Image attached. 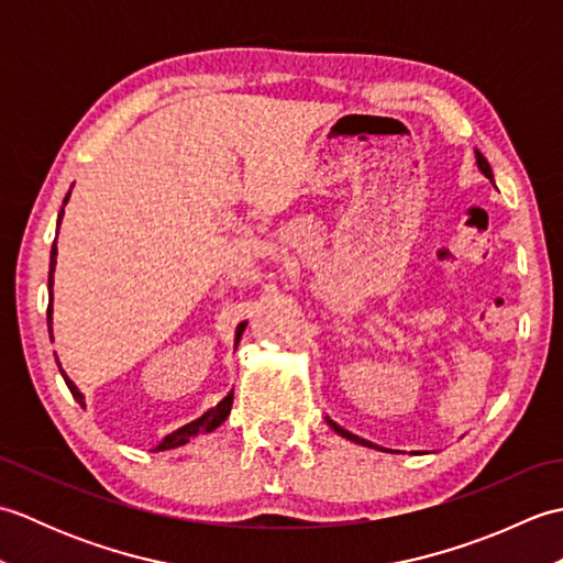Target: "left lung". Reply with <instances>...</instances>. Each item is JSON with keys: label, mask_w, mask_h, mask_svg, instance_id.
<instances>
[{"label": "left lung", "mask_w": 563, "mask_h": 563, "mask_svg": "<svg viewBox=\"0 0 563 563\" xmlns=\"http://www.w3.org/2000/svg\"><path fill=\"white\" fill-rule=\"evenodd\" d=\"M474 157H476V166H479V172L488 178V181L494 184V172H492V166H488V162H486V157L484 154L479 152V150H474ZM327 423L336 430V433L341 435V438H345V440H351V442H355V445H363V448H373V450H387V448H379V445H375V442H369V440H365V438H361V435H353L351 430H345V428H341L336 421H331V418L327 416ZM387 452H394V450H387ZM411 454H416V452H411Z\"/></svg>", "instance_id": "obj_1"}]
</instances>
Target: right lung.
Wrapping results in <instances>:
<instances>
[{
    "label": "right lung",
    "instance_id": "right-lung-1",
    "mask_svg": "<svg viewBox=\"0 0 563 563\" xmlns=\"http://www.w3.org/2000/svg\"><path fill=\"white\" fill-rule=\"evenodd\" d=\"M69 196H71V188L67 190V196H65V200H63V208H59V212H57V232H59V224H63V218H65V206H67ZM55 266H57V246H55V242H53V251H51V273H47V331H51V341H53V283H55L53 275H55ZM244 329H246V321H242V324H239V327H236V331H234V349H236L239 339H242ZM57 365H59V361H57ZM59 373H63V377H65V385L69 387L71 397L77 399V404L81 406V409H87V401H84V394L79 391V387L75 385V382H71V379L67 377V373L63 369V365H59ZM232 401H234V389H232L230 394H227V397H224L222 401L214 404L212 409H208L206 413L198 416L196 421H190V423H186V426H181V428L172 430L169 435H164V438H162V442H157V445L152 448V452H162V450L181 448V445H186V442H190L194 438H198L200 433H212V430L218 428L220 423H224V418L230 416V411H232Z\"/></svg>",
    "mask_w": 563,
    "mask_h": 563
}]
</instances>
